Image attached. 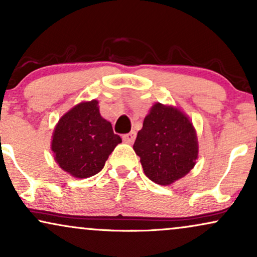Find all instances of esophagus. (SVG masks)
<instances>
[{
  "label": "esophagus",
  "mask_w": 257,
  "mask_h": 257,
  "mask_svg": "<svg viewBox=\"0 0 257 257\" xmlns=\"http://www.w3.org/2000/svg\"><path fill=\"white\" fill-rule=\"evenodd\" d=\"M135 140V132H131L128 134L123 135V141L126 142V144H132Z\"/></svg>",
  "instance_id": "1"
}]
</instances>
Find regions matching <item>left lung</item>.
Returning <instances> with one entry per match:
<instances>
[{"instance_id":"left-lung-1","label":"left lung","mask_w":257,"mask_h":257,"mask_svg":"<svg viewBox=\"0 0 257 257\" xmlns=\"http://www.w3.org/2000/svg\"><path fill=\"white\" fill-rule=\"evenodd\" d=\"M145 175L160 185H170L195 166L199 144L195 128L178 107L156 103L145 117L134 142Z\"/></svg>"}]
</instances>
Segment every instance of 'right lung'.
Returning <instances> with one entry per match:
<instances>
[{"label":"right lung","instance_id":"add662e5","mask_svg":"<svg viewBox=\"0 0 257 257\" xmlns=\"http://www.w3.org/2000/svg\"><path fill=\"white\" fill-rule=\"evenodd\" d=\"M120 142L93 99L79 103L61 117L52 134L51 151L63 171L76 178H88L104 168Z\"/></svg>","mask_w":257,"mask_h":257}]
</instances>
